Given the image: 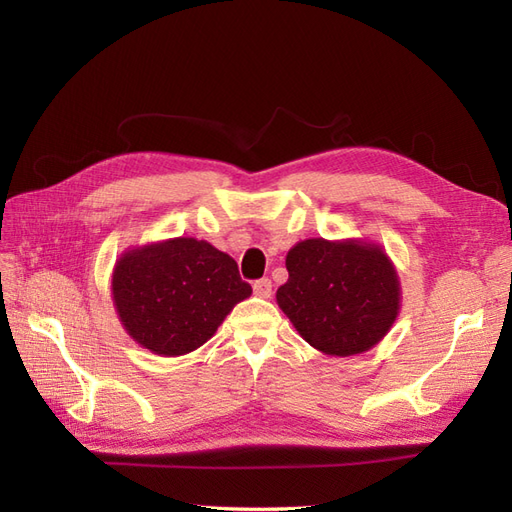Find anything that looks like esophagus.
Listing matches in <instances>:
<instances>
[{"instance_id":"34e87169","label":"esophagus","mask_w":512,"mask_h":512,"mask_svg":"<svg viewBox=\"0 0 512 512\" xmlns=\"http://www.w3.org/2000/svg\"><path fill=\"white\" fill-rule=\"evenodd\" d=\"M273 292V286H271V280H258L254 282V294L260 299H269Z\"/></svg>"}]
</instances>
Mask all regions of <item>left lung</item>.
Returning a JSON list of instances; mask_svg holds the SVG:
<instances>
[{
  "label": "left lung",
  "instance_id": "1",
  "mask_svg": "<svg viewBox=\"0 0 512 512\" xmlns=\"http://www.w3.org/2000/svg\"><path fill=\"white\" fill-rule=\"evenodd\" d=\"M286 269L277 305L305 342L324 354L371 350L399 316V275L378 243L305 239L290 247Z\"/></svg>",
  "mask_w": 512,
  "mask_h": 512
}]
</instances>
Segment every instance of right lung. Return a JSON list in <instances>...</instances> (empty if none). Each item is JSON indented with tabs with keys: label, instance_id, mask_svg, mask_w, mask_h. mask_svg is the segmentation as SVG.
Masks as SVG:
<instances>
[{
	"label": "right lung",
	"instance_id": "right-lung-1",
	"mask_svg": "<svg viewBox=\"0 0 512 512\" xmlns=\"http://www.w3.org/2000/svg\"><path fill=\"white\" fill-rule=\"evenodd\" d=\"M111 294L119 322L138 346L181 356L211 339L252 286L211 243L175 237L123 252Z\"/></svg>",
	"mask_w": 512,
	"mask_h": 512
}]
</instances>
